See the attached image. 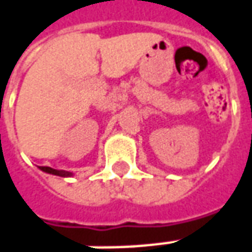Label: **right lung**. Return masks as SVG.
Listing matches in <instances>:
<instances>
[{
    "mask_svg": "<svg viewBox=\"0 0 252 252\" xmlns=\"http://www.w3.org/2000/svg\"><path fill=\"white\" fill-rule=\"evenodd\" d=\"M40 170L46 172V173H50V175H56V176H61V177H71L72 173L71 172H66V170H57V169L49 168V166H39Z\"/></svg>",
    "mask_w": 252,
    "mask_h": 252,
    "instance_id": "obj_1",
    "label": "right lung"
}]
</instances>
